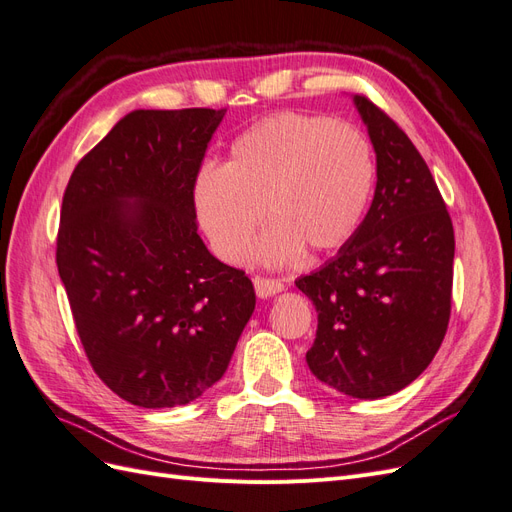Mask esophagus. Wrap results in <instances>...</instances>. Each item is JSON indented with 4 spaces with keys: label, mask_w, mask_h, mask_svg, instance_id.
Masks as SVG:
<instances>
[{
    "label": "esophagus",
    "mask_w": 512,
    "mask_h": 512,
    "mask_svg": "<svg viewBox=\"0 0 512 512\" xmlns=\"http://www.w3.org/2000/svg\"><path fill=\"white\" fill-rule=\"evenodd\" d=\"M254 288H256V294L260 299H267V297H273V294H277V292H282L284 284L277 280H269V277H254Z\"/></svg>",
    "instance_id": "34e87169"
}]
</instances>
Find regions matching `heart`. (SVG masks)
I'll use <instances>...</instances> for the list:
<instances>
[{
  "label": "heart",
  "mask_w": 512,
  "mask_h": 512,
  "mask_svg": "<svg viewBox=\"0 0 512 512\" xmlns=\"http://www.w3.org/2000/svg\"><path fill=\"white\" fill-rule=\"evenodd\" d=\"M374 156L361 130L324 117L280 113L245 130L226 166L194 179V211L213 252L226 262L250 254L262 207L273 220L256 256L288 265L303 247H342L359 228L374 188Z\"/></svg>",
  "instance_id": "1"
}]
</instances>
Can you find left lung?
<instances>
[{
  "mask_svg": "<svg viewBox=\"0 0 512 512\" xmlns=\"http://www.w3.org/2000/svg\"><path fill=\"white\" fill-rule=\"evenodd\" d=\"M352 102L376 151L374 200L337 256L294 284L318 312L312 374L348 397L380 399L421 376L442 344L455 235L404 130L367 98Z\"/></svg>",
  "mask_w": 512,
  "mask_h": 512,
  "instance_id": "left-lung-1",
  "label": "left lung"
}]
</instances>
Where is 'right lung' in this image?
<instances>
[{"instance_id":"1","label":"right lung","mask_w":512,"mask_h":512,"mask_svg":"<svg viewBox=\"0 0 512 512\" xmlns=\"http://www.w3.org/2000/svg\"><path fill=\"white\" fill-rule=\"evenodd\" d=\"M226 111H138L76 164L57 269L102 382L141 408L185 406L218 382L256 307L252 280L200 239L194 179Z\"/></svg>"}]
</instances>
